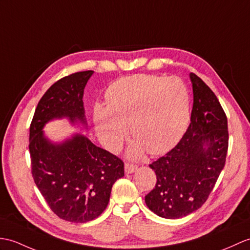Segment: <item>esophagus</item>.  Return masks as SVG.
<instances>
[{
  "label": "esophagus",
  "instance_id": "obj_1",
  "mask_svg": "<svg viewBox=\"0 0 250 250\" xmlns=\"http://www.w3.org/2000/svg\"><path fill=\"white\" fill-rule=\"evenodd\" d=\"M137 169V166L136 165H133L130 163H125V173H132L134 172Z\"/></svg>",
  "mask_w": 250,
  "mask_h": 250
}]
</instances>
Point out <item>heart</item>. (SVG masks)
I'll return each instance as SVG.
<instances>
[{
	"label": "heart",
	"instance_id": "heart-1",
	"mask_svg": "<svg viewBox=\"0 0 250 250\" xmlns=\"http://www.w3.org/2000/svg\"><path fill=\"white\" fill-rule=\"evenodd\" d=\"M107 105L94 108L97 134L108 151L115 152L126 136L135 139L130 158L168 151L180 141L190 117L187 86L178 78L135 74L121 78L106 90Z\"/></svg>",
	"mask_w": 250,
	"mask_h": 250
}]
</instances>
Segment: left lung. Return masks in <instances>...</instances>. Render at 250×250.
I'll use <instances>...</instances> for the list:
<instances>
[{
  "mask_svg": "<svg viewBox=\"0 0 250 250\" xmlns=\"http://www.w3.org/2000/svg\"><path fill=\"white\" fill-rule=\"evenodd\" d=\"M194 103L190 124L177 146L150 164L154 188L145 197L158 216L181 218L205 204L224 169L228 121L218 99L204 81L189 73Z\"/></svg>",
  "mask_w": 250,
  "mask_h": 250,
  "instance_id": "1",
  "label": "left lung"
}]
</instances>
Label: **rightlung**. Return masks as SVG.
<instances>
[{
    "label": "right lung",
    "mask_w": 250,
    "mask_h": 250,
    "mask_svg": "<svg viewBox=\"0 0 250 250\" xmlns=\"http://www.w3.org/2000/svg\"><path fill=\"white\" fill-rule=\"evenodd\" d=\"M94 71L57 81L40 99L30 126L32 175L51 210L62 219L86 223L105 210L113 184L125 176L124 162L81 133L62 142L44 134L52 120L67 119L87 130L84 88Z\"/></svg>",
    "instance_id": "obj_1"
}]
</instances>
